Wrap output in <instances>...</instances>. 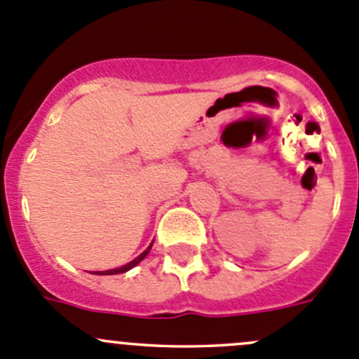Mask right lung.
Instances as JSON below:
<instances>
[{"label":"right lung","instance_id":"right-lung-1","mask_svg":"<svg viewBox=\"0 0 359 359\" xmlns=\"http://www.w3.org/2000/svg\"><path fill=\"white\" fill-rule=\"evenodd\" d=\"M151 248H153V243H151L149 247L144 250V252L140 253V255L137 257V259H133L132 262L125 264V266L116 267V269H109V271H95V273H92V274H100V276H107V274H121V273H126V271H130V269H132V267H135L139 262H142V260L147 257V253H149Z\"/></svg>","mask_w":359,"mask_h":359}]
</instances>
